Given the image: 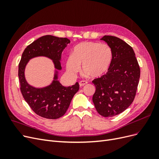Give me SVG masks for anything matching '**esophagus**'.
Here are the masks:
<instances>
[{
    "label": "esophagus",
    "instance_id": "esophagus-1",
    "mask_svg": "<svg viewBox=\"0 0 159 159\" xmlns=\"http://www.w3.org/2000/svg\"><path fill=\"white\" fill-rule=\"evenodd\" d=\"M87 84H88V81H84V80H82V81H80V83H79L80 87H83V86H84L85 85H86Z\"/></svg>",
    "mask_w": 159,
    "mask_h": 159
}]
</instances>
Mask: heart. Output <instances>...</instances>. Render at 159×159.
I'll list each match as a JSON object with an SVG mask.
<instances>
[{
    "mask_svg": "<svg viewBox=\"0 0 159 159\" xmlns=\"http://www.w3.org/2000/svg\"><path fill=\"white\" fill-rule=\"evenodd\" d=\"M113 52L105 43L85 42L76 45L66 60V69L75 74L82 65L83 71L92 78H99L108 71L111 64Z\"/></svg>",
    "mask_w": 159,
    "mask_h": 159,
    "instance_id": "1",
    "label": "heart"
}]
</instances>
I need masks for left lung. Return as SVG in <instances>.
Masks as SVG:
<instances>
[{
    "mask_svg": "<svg viewBox=\"0 0 159 159\" xmlns=\"http://www.w3.org/2000/svg\"><path fill=\"white\" fill-rule=\"evenodd\" d=\"M101 40L111 48L113 57L107 73L92 81L96 89L92 100L98 113L109 117L122 113L133 103L140 68L133 49L125 42L113 36Z\"/></svg>",
    "mask_w": 159,
    "mask_h": 159,
    "instance_id": "1",
    "label": "left lung"
}]
</instances>
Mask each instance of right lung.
<instances>
[{
  "label": "right lung",
  "mask_w": 159,
  "mask_h": 159,
  "mask_svg": "<svg viewBox=\"0 0 159 159\" xmlns=\"http://www.w3.org/2000/svg\"><path fill=\"white\" fill-rule=\"evenodd\" d=\"M69 43L70 40L66 38L46 35L34 41L22 53L18 65L20 91L33 111L42 117L56 119L63 116L74 95L79 90L80 85L76 82L71 87H64L57 80V75L56 74L54 80L49 86L40 89L34 88L26 81V65L32 57L46 56L53 60L56 70H60L61 53Z\"/></svg>",
  "instance_id": "add662e5"
}]
</instances>
